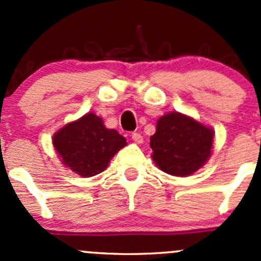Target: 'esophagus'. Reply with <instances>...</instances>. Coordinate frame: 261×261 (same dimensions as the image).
I'll use <instances>...</instances> for the list:
<instances>
[{
    "label": "esophagus",
    "instance_id": "1",
    "mask_svg": "<svg viewBox=\"0 0 261 261\" xmlns=\"http://www.w3.org/2000/svg\"><path fill=\"white\" fill-rule=\"evenodd\" d=\"M131 138H133V140L135 141V143H138V144L143 143V136H141V134L134 133L133 135H131Z\"/></svg>",
    "mask_w": 261,
    "mask_h": 261
}]
</instances>
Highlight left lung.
<instances>
[{
	"mask_svg": "<svg viewBox=\"0 0 261 261\" xmlns=\"http://www.w3.org/2000/svg\"><path fill=\"white\" fill-rule=\"evenodd\" d=\"M212 143L211 128L178 112L162 116L150 138L155 164L177 177L197 172L208 160Z\"/></svg>",
	"mask_w": 261,
	"mask_h": 261,
	"instance_id": "left-lung-1",
	"label": "left lung"
}]
</instances>
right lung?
I'll return each instance as SVG.
<instances>
[{"label":"right lung","mask_w":261,"mask_h":261,"mask_svg":"<svg viewBox=\"0 0 261 261\" xmlns=\"http://www.w3.org/2000/svg\"><path fill=\"white\" fill-rule=\"evenodd\" d=\"M63 164L84 178L103 172L126 139L114 128H106L101 117L87 114L60 128L53 138Z\"/></svg>","instance_id":"add662e5"}]
</instances>
